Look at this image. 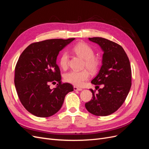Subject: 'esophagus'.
Returning a JSON list of instances; mask_svg holds the SVG:
<instances>
[{
    "instance_id": "obj_1",
    "label": "esophagus",
    "mask_w": 149,
    "mask_h": 149,
    "mask_svg": "<svg viewBox=\"0 0 149 149\" xmlns=\"http://www.w3.org/2000/svg\"><path fill=\"white\" fill-rule=\"evenodd\" d=\"M73 89H74V91H81V90H82L81 88H78L76 86H74Z\"/></svg>"
}]
</instances>
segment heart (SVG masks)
<instances>
[{
	"instance_id": "1",
	"label": "heart",
	"mask_w": 149,
	"mask_h": 149,
	"mask_svg": "<svg viewBox=\"0 0 149 149\" xmlns=\"http://www.w3.org/2000/svg\"><path fill=\"white\" fill-rule=\"evenodd\" d=\"M76 55L85 60V66L91 72L97 71L100 61L94 57V52L93 49L88 45L84 42L76 43L72 48ZM69 54L67 52H63L59 58V64L62 69L66 70L68 66ZM90 76L88 70H71L66 73L64 76V79L66 82L73 84L76 86H82L86 81H87Z\"/></svg>"
}]
</instances>
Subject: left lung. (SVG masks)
<instances>
[{"mask_svg":"<svg viewBox=\"0 0 149 149\" xmlns=\"http://www.w3.org/2000/svg\"><path fill=\"white\" fill-rule=\"evenodd\" d=\"M101 48L104 53L102 66L91 83L103 84L92 100L85 104L86 109L95 116H106L114 113L122 106L131 87V68L127 54L119 45L101 38H88ZM99 87V86H98Z\"/></svg>","mask_w":149,"mask_h":149,"instance_id":"obj_1","label":"left lung"}]
</instances>
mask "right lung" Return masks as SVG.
<instances>
[{"label": "right lung", "mask_w": 149, "mask_h": 149, "mask_svg": "<svg viewBox=\"0 0 149 149\" xmlns=\"http://www.w3.org/2000/svg\"><path fill=\"white\" fill-rule=\"evenodd\" d=\"M74 39H50L31 43L20 55L15 68V86L22 105L33 115L48 118L56 114L65 96L73 91L71 84L61 83L56 58ZM52 82H58L56 88H49Z\"/></svg>", "instance_id": "add662e5"}]
</instances>
